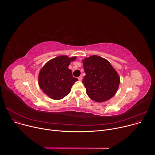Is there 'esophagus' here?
I'll return each instance as SVG.
<instances>
[{"mask_svg":"<svg viewBox=\"0 0 155 155\" xmlns=\"http://www.w3.org/2000/svg\"><path fill=\"white\" fill-rule=\"evenodd\" d=\"M78 79L79 81H81V80H82V76H81V75L80 76V77L78 78Z\"/></svg>","mask_w":155,"mask_h":155,"instance_id":"obj_1","label":"esophagus"}]
</instances>
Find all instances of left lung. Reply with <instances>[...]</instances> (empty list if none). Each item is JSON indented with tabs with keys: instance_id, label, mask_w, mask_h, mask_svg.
Segmentation results:
<instances>
[{
	"instance_id": "left-lung-1",
	"label": "left lung",
	"mask_w": 155,
	"mask_h": 155,
	"mask_svg": "<svg viewBox=\"0 0 155 155\" xmlns=\"http://www.w3.org/2000/svg\"><path fill=\"white\" fill-rule=\"evenodd\" d=\"M83 63L86 75L82 83L87 96L97 102L111 99L117 93L120 82L111 64L96 55L85 58Z\"/></svg>"
}]
</instances>
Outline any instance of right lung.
Instances as JSON below:
<instances>
[{"label": "right lung", "instance_id": "add662e5", "mask_svg": "<svg viewBox=\"0 0 155 155\" xmlns=\"http://www.w3.org/2000/svg\"><path fill=\"white\" fill-rule=\"evenodd\" d=\"M76 57L61 56L48 62L40 71L38 83L41 90L51 99L59 100L70 92L72 85L78 80L73 77L68 67Z\"/></svg>", "mask_w": 155, "mask_h": 155}]
</instances>
